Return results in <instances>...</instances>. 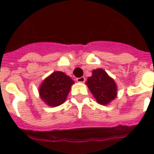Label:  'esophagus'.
I'll list each match as a JSON object with an SVG mask.
<instances>
[{
	"instance_id": "obj_1",
	"label": "esophagus",
	"mask_w": 154,
	"mask_h": 154,
	"mask_svg": "<svg viewBox=\"0 0 154 154\" xmlns=\"http://www.w3.org/2000/svg\"><path fill=\"white\" fill-rule=\"evenodd\" d=\"M77 82H79V83H84V82H85V77H78V78H77Z\"/></svg>"
}]
</instances>
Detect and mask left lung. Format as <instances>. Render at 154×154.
<instances>
[{"label":"left lung","mask_w":154,"mask_h":154,"mask_svg":"<svg viewBox=\"0 0 154 154\" xmlns=\"http://www.w3.org/2000/svg\"><path fill=\"white\" fill-rule=\"evenodd\" d=\"M86 85L97 102L100 105H109L117 97L116 82L101 68L93 70L92 76L87 79Z\"/></svg>","instance_id":"8db88e82"}]
</instances>
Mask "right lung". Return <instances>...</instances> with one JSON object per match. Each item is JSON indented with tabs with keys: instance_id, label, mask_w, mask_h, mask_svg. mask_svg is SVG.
Instances as JSON below:
<instances>
[{
	"instance_id": "obj_1",
	"label": "right lung",
	"mask_w": 154,
	"mask_h": 154,
	"mask_svg": "<svg viewBox=\"0 0 154 154\" xmlns=\"http://www.w3.org/2000/svg\"><path fill=\"white\" fill-rule=\"evenodd\" d=\"M74 84L72 78L65 72L55 71L40 85L39 95L42 100L50 107L62 105L67 99L71 86Z\"/></svg>"
}]
</instances>
